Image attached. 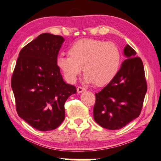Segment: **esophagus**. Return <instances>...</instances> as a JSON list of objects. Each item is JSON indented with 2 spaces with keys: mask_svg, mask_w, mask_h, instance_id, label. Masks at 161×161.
Segmentation results:
<instances>
[{
  "mask_svg": "<svg viewBox=\"0 0 161 161\" xmlns=\"http://www.w3.org/2000/svg\"><path fill=\"white\" fill-rule=\"evenodd\" d=\"M86 89L85 88V87H80V86L77 87V92L78 93H81V92H84V91H86Z\"/></svg>",
  "mask_w": 161,
  "mask_h": 161,
  "instance_id": "1",
  "label": "esophagus"
}]
</instances>
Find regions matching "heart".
I'll list each match as a JSON object with an SVG mask.
<instances>
[{
	"instance_id": "b5f03b06",
	"label": "heart",
	"mask_w": 161,
	"mask_h": 161,
	"mask_svg": "<svg viewBox=\"0 0 161 161\" xmlns=\"http://www.w3.org/2000/svg\"><path fill=\"white\" fill-rule=\"evenodd\" d=\"M68 56L59 55L57 65L66 80L74 83L82 67L86 83L96 86L108 83L119 70L121 54L116 44L97 39L84 38L73 43Z\"/></svg>"
}]
</instances>
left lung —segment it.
<instances>
[{"label": "left lung", "mask_w": 161, "mask_h": 161, "mask_svg": "<svg viewBox=\"0 0 161 161\" xmlns=\"http://www.w3.org/2000/svg\"><path fill=\"white\" fill-rule=\"evenodd\" d=\"M135 51L127 45V59L113 79L95 93L94 119L102 128L118 130L128 125L141 113L147 85L143 62Z\"/></svg>", "instance_id": "left-lung-1"}]
</instances>
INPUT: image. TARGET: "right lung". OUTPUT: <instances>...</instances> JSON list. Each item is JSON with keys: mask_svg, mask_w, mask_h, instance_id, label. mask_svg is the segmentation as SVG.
<instances>
[{"mask_svg": "<svg viewBox=\"0 0 161 161\" xmlns=\"http://www.w3.org/2000/svg\"><path fill=\"white\" fill-rule=\"evenodd\" d=\"M61 36L39 35L19 54L11 79L19 116L35 129L49 131L65 118L64 104L76 88L63 80L57 58Z\"/></svg>", "mask_w": 161, "mask_h": 161, "instance_id": "right-lung-1", "label": "right lung"}]
</instances>
